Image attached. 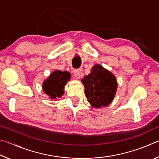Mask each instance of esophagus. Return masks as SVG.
I'll return each instance as SVG.
<instances>
[{"mask_svg": "<svg viewBox=\"0 0 159 159\" xmlns=\"http://www.w3.org/2000/svg\"><path fill=\"white\" fill-rule=\"evenodd\" d=\"M74 76H75V78H76V79H80V71L79 69H76V70H74Z\"/></svg>", "mask_w": 159, "mask_h": 159, "instance_id": "esophagus-1", "label": "esophagus"}]
</instances>
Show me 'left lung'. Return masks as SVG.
<instances>
[{
	"label": "left lung",
	"instance_id": "8db88e82",
	"mask_svg": "<svg viewBox=\"0 0 159 159\" xmlns=\"http://www.w3.org/2000/svg\"><path fill=\"white\" fill-rule=\"evenodd\" d=\"M82 83L87 100L95 108L108 106L114 98L118 86L114 75L99 64L93 67Z\"/></svg>",
	"mask_w": 159,
	"mask_h": 159
}]
</instances>
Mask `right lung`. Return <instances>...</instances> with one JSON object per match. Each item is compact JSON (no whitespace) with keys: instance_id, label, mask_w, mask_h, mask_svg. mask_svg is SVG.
<instances>
[{"instance_id":"1","label":"right lung","mask_w":159,"mask_h":159,"mask_svg":"<svg viewBox=\"0 0 159 159\" xmlns=\"http://www.w3.org/2000/svg\"><path fill=\"white\" fill-rule=\"evenodd\" d=\"M71 74L66 71L55 70L51 74L43 84L44 93L50 97L51 99H57L61 98L64 93V86L70 80Z\"/></svg>"}]
</instances>
